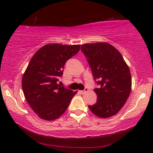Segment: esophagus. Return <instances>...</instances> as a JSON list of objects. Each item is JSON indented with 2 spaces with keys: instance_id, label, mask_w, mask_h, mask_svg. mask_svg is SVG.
<instances>
[{
  "instance_id": "1",
  "label": "esophagus",
  "mask_w": 153,
  "mask_h": 153,
  "mask_svg": "<svg viewBox=\"0 0 153 153\" xmlns=\"http://www.w3.org/2000/svg\"><path fill=\"white\" fill-rule=\"evenodd\" d=\"M88 88H85V90H83V91H80V94H85V93H86V92H88Z\"/></svg>"
}]
</instances>
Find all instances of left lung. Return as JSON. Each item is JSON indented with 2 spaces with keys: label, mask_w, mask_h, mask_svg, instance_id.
<instances>
[{
  "label": "left lung",
  "mask_w": 153,
  "mask_h": 153,
  "mask_svg": "<svg viewBox=\"0 0 153 153\" xmlns=\"http://www.w3.org/2000/svg\"><path fill=\"white\" fill-rule=\"evenodd\" d=\"M81 50L90 65L99 88H95L97 102L88 108L101 118L117 114L125 104L131 90L129 68L122 55L107 42L83 44Z\"/></svg>",
  "instance_id": "obj_1"
}]
</instances>
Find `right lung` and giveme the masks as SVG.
I'll return each mask as SVG.
<instances>
[{"instance_id": "obj_1", "label": "right lung", "mask_w": 153, "mask_h": 153, "mask_svg": "<svg viewBox=\"0 0 153 153\" xmlns=\"http://www.w3.org/2000/svg\"><path fill=\"white\" fill-rule=\"evenodd\" d=\"M80 45L48 44L39 49L22 77L25 99L38 117L52 121L61 117L78 91L57 84L66 61L80 50Z\"/></svg>"}]
</instances>
